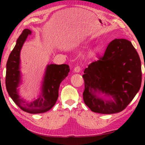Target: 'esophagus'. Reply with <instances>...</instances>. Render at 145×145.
<instances>
[{"instance_id":"esophagus-1","label":"esophagus","mask_w":145,"mask_h":145,"mask_svg":"<svg viewBox=\"0 0 145 145\" xmlns=\"http://www.w3.org/2000/svg\"><path fill=\"white\" fill-rule=\"evenodd\" d=\"M80 70H81V67H80V66H77V67H75L74 68V72L76 73L79 72Z\"/></svg>"}]
</instances>
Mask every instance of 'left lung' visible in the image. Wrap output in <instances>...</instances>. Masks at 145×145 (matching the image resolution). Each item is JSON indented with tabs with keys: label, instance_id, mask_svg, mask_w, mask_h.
Masks as SVG:
<instances>
[{
	"label": "left lung",
	"instance_id": "obj_1",
	"mask_svg": "<svg viewBox=\"0 0 145 145\" xmlns=\"http://www.w3.org/2000/svg\"><path fill=\"white\" fill-rule=\"evenodd\" d=\"M83 99L92 111L113 114L127 107L140 89L142 79L139 56L131 42L114 39L104 55L84 70ZM97 90L112 96L114 101L98 99Z\"/></svg>",
	"mask_w": 145,
	"mask_h": 145
}]
</instances>
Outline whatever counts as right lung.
Returning <instances> with one entry per match:
<instances>
[{"instance_id": "obj_1", "label": "right lung", "mask_w": 145, "mask_h": 145, "mask_svg": "<svg viewBox=\"0 0 145 145\" xmlns=\"http://www.w3.org/2000/svg\"><path fill=\"white\" fill-rule=\"evenodd\" d=\"M31 31L25 29L16 41V45L9 54L6 64V86L10 97L18 106L26 112L31 114L43 113L52 108L57 101L61 82L67 77L70 72L68 65H48L43 84L42 94L38 99L31 104H26L20 98L17 87L20 80V52L24 41Z\"/></svg>"}]
</instances>
